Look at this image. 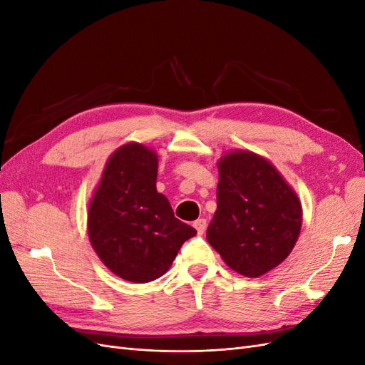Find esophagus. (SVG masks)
Returning a JSON list of instances; mask_svg holds the SVG:
<instances>
[{
    "mask_svg": "<svg viewBox=\"0 0 365 365\" xmlns=\"http://www.w3.org/2000/svg\"><path fill=\"white\" fill-rule=\"evenodd\" d=\"M193 227L196 228V231H197V235H204L205 233V230H207V220L205 219H196L195 222H193Z\"/></svg>",
    "mask_w": 365,
    "mask_h": 365,
    "instance_id": "34e87169",
    "label": "esophagus"
}]
</instances>
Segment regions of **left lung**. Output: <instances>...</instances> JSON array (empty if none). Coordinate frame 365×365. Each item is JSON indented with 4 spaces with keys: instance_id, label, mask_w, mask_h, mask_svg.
<instances>
[{
    "instance_id": "8db88e82",
    "label": "left lung",
    "mask_w": 365,
    "mask_h": 365,
    "mask_svg": "<svg viewBox=\"0 0 365 365\" xmlns=\"http://www.w3.org/2000/svg\"><path fill=\"white\" fill-rule=\"evenodd\" d=\"M217 208L207 240L228 267L260 277L289 256L302 228V204L274 165L248 150L219 160Z\"/></svg>"
}]
</instances>
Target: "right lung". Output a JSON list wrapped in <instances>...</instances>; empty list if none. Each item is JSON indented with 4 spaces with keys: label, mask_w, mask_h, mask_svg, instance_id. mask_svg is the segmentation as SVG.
<instances>
[{
    "label": "right lung",
    "mask_w": 365,
    "mask_h": 365,
    "mask_svg": "<svg viewBox=\"0 0 365 365\" xmlns=\"http://www.w3.org/2000/svg\"><path fill=\"white\" fill-rule=\"evenodd\" d=\"M157 153L128 143L109 157L88 208V236L97 256L132 283L164 275L184 242L196 235L157 192Z\"/></svg>",
    "instance_id": "add662e5"
}]
</instances>
